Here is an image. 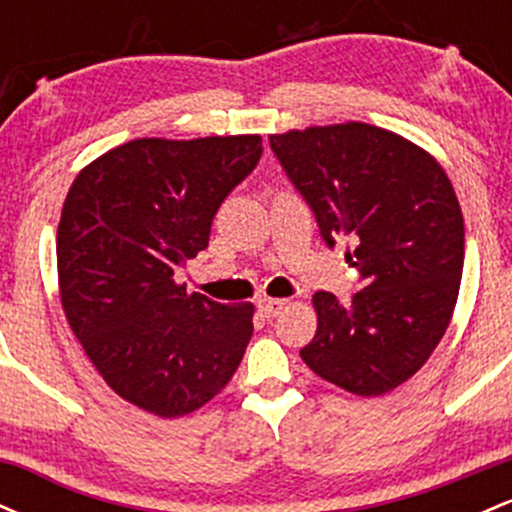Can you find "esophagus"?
<instances>
[{
    "instance_id": "34e87169",
    "label": "esophagus",
    "mask_w": 512,
    "mask_h": 512,
    "mask_svg": "<svg viewBox=\"0 0 512 512\" xmlns=\"http://www.w3.org/2000/svg\"><path fill=\"white\" fill-rule=\"evenodd\" d=\"M257 308L262 310L264 317H274L286 308V301L284 298H260V301H257Z\"/></svg>"
}]
</instances>
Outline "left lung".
<instances>
[{
	"mask_svg": "<svg viewBox=\"0 0 512 512\" xmlns=\"http://www.w3.org/2000/svg\"><path fill=\"white\" fill-rule=\"evenodd\" d=\"M269 146L327 248L346 243L361 274L351 301L315 293L317 332L301 358L354 395H385L450 325L464 264L455 190L424 149L363 122L272 134Z\"/></svg>",
	"mask_w": 512,
	"mask_h": 512,
	"instance_id": "8db88e82",
	"label": "left lung"
}]
</instances>
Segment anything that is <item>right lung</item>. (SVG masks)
<instances>
[{
  "label": "right lung",
  "mask_w": 512,
  "mask_h": 512,
  "mask_svg": "<svg viewBox=\"0 0 512 512\" xmlns=\"http://www.w3.org/2000/svg\"><path fill=\"white\" fill-rule=\"evenodd\" d=\"M257 134L134 139L76 175L60 228L62 308L122 399L173 419L226 387L252 337V305L187 293L175 272L209 245L223 199L255 170Z\"/></svg>",
  "instance_id": "add662e5"
}]
</instances>
